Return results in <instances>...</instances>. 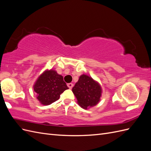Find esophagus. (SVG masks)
<instances>
[{
	"label": "esophagus",
	"mask_w": 151,
	"mask_h": 151,
	"mask_svg": "<svg viewBox=\"0 0 151 151\" xmlns=\"http://www.w3.org/2000/svg\"><path fill=\"white\" fill-rule=\"evenodd\" d=\"M67 86L69 88V89H72V87L74 86V84H73L72 83H68V84H67Z\"/></svg>",
	"instance_id": "obj_1"
}]
</instances>
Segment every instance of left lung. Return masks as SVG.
<instances>
[{
  "label": "left lung",
  "mask_w": 151,
  "mask_h": 151,
  "mask_svg": "<svg viewBox=\"0 0 151 151\" xmlns=\"http://www.w3.org/2000/svg\"><path fill=\"white\" fill-rule=\"evenodd\" d=\"M72 92L80 106L87 109L98 103L101 96V88L91 77L83 74L72 88Z\"/></svg>",
  "instance_id": "8db88e82"
}]
</instances>
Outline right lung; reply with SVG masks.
<instances>
[{
  "label": "right lung",
  "mask_w": 151,
  "mask_h": 151,
  "mask_svg": "<svg viewBox=\"0 0 151 151\" xmlns=\"http://www.w3.org/2000/svg\"><path fill=\"white\" fill-rule=\"evenodd\" d=\"M68 89L63 77L53 70L43 72L34 85L37 99L44 105H49L56 101L63 91Z\"/></svg>",
  "instance_id": "right-lung-1"
}]
</instances>
